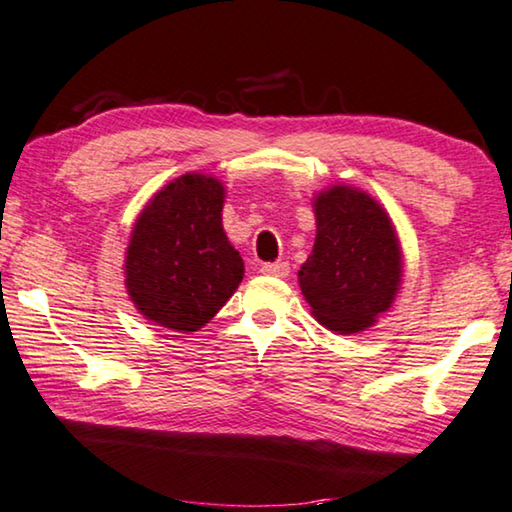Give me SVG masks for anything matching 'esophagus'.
<instances>
[{"instance_id": "obj_1", "label": "esophagus", "mask_w": 512, "mask_h": 512, "mask_svg": "<svg viewBox=\"0 0 512 512\" xmlns=\"http://www.w3.org/2000/svg\"><path fill=\"white\" fill-rule=\"evenodd\" d=\"M264 276H273V278H287L289 276V264L287 262H266L262 264Z\"/></svg>"}]
</instances>
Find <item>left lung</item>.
Segmentation results:
<instances>
[{
	"label": "left lung",
	"instance_id": "obj_1",
	"mask_svg": "<svg viewBox=\"0 0 512 512\" xmlns=\"http://www.w3.org/2000/svg\"><path fill=\"white\" fill-rule=\"evenodd\" d=\"M315 246L299 271L312 317L329 331L370 329L402 285V248L386 209L361 188L335 183L312 197Z\"/></svg>",
	"mask_w": 512,
	"mask_h": 512
}]
</instances>
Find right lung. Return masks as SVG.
Segmentation results:
<instances>
[{
  "label": "right lung",
  "instance_id": "1",
  "mask_svg": "<svg viewBox=\"0 0 512 512\" xmlns=\"http://www.w3.org/2000/svg\"><path fill=\"white\" fill-rule=\"evenodd\" d=\"M223 181L188 172L137 216L124 259L128 299L151 324L193 333L207 326L243 280V259L223 230Z\"/></svg>",
  "mask_w": 512,
  "mask_h": 512
}]
</instances>
